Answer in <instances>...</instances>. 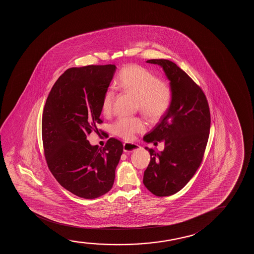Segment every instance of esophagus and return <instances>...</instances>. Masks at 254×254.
Wrapping results in <instances>:
<instances>
[{
  "instance_id": "34e87169",
  "label": "esophagus",
  "mask_w": 254,
  "mask_h": 254,
  "mask_svg": "<svg viewBox=\"0 0 254 254\" xmlns=\"http://www.w3.org/2000/svg\"><path fill=\"white\" fill-rule=\"evenodd\" d=\"M123 146H124V147H123L124 152H128V153L129 152H133L135 150L139 149V147H140L139 145L132 142H125Z\"/></svg>"
}]
</instances>
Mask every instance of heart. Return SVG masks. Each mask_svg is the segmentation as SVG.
Segmentation results:
<instances>
[{"instance_id":"obj_1","label":"heart","mask_w":254,"mask_h":254,"mask_svg":"<svg viewBox=\"0 0 254 254\" xmlns=\"http://www.w3.org/2000/svg\"><path fill=\"white\" fill-rule=\"evenodd\" d=\"M120 90L135 95L136 108L151 121L162 117L170 108L173 100V89L170 84L160 80L150 70L137 64L122 67L115 80ZM115 92H105L101 111L105 115L111 114L115 101ZM113 130L123 139H132L136 133L146 130V124L139 117H119L113 124Z\"/></svg>"}]
</instances>
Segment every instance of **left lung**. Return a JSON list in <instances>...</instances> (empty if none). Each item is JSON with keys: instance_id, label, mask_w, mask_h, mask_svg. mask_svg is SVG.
Masks as SVG:
<instances>
[{"instance_id": "left-lung-1", "label": "left lung", "mask_w": 254, "mask_h": 254, "mask_svg": "<svg viewBox=\"0 0 254 254\" xmlns=\"http://www.w3.org/2000/svg\"><path fill=\"white\" fill-rule=\"evenodd\" d=\"M146 63L163 67L173 89L170 108L144 136L146 142L165 143L161 152L146 146L151 160L143 177V183L153 194L163 197L184 188L201 165L211 115L201 87L180 66L168 60H148Z\"/></svg>"}]
</instances>
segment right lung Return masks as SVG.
Masks as SVG:
<instances>
[{
	"mask_svg": "<svg viewBox=\"0 0 254 254\" xmlns=\"http://www.w3.org/2000/svg\"><path fill=\"white\" fill-rule=\"evenodd\" d=\"M115 70L112 64L68 68L46 101L42 122L46 161L58 183L80 198H98L111 190L123 152L122 141L115 138L104 147L91 146L87 139L103 123L102 98Z\"/></svg>",
	"mask_w": 254,
	"mask_h": 254,
	"instance_id": "add662e5",
	"label": "right lung"
}]
</instances>
